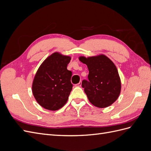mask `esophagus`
<instances>
[{
    "mask_svg": "<svg viewBox=\"0 0 151 151\" xmlns=\"http://www.w3.org/2000/svg\"><path fill=\"white\" fill-rule=\"evenodd\" d=\"M76 86H77V87H81L82 86V83H81V82H80V83H79L78 84H77Z\"/></svg>",
    "mask_w": 151,
    "mask_h": 151,
    "instance_id": "obj_1",
    "label": "esophagus"
}]
</instances>
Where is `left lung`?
Masks as SVG:
<instances>
[{
	"label": "left lung",
	"mask_w": 151,
	"mask_h": 151,
	"mask_svg": "<svg viewBox=\"0 0 151 151\" xmlns=\"http://www.w3.org/2000/svg\"><path fill=\"white\" fill-rule=\"evenodd\" d=\"M79 60L88 67V80L84 79L82 86L89 101L98 108L110 106L118 99L121 91V81L115 64L103 55L81 57Z\"/></svg>",
	"instance_id": "left-lung-1"
}]
</instances>
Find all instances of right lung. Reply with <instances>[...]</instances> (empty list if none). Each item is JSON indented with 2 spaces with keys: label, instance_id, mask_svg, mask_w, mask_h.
Masks as SVG:
<instances>
[{
  "label": "right lung",
  "instance_id": "obj_1",
  "mask_svg": "<svg viewBox=\"0 0 151 151\" xmlns=\"http://www.w3.org/2000/svg\"><path fill=\"white\" fill-rule=\"evenodd\" d=\"M70 60V57L54 53L38 68L32 91L36 101L44 108L55 111L67 103L73 86L72 73L67 68Z\"/></svg>",
  "mask_w": 151,
  "mask_h": 151
}]
</instances>
